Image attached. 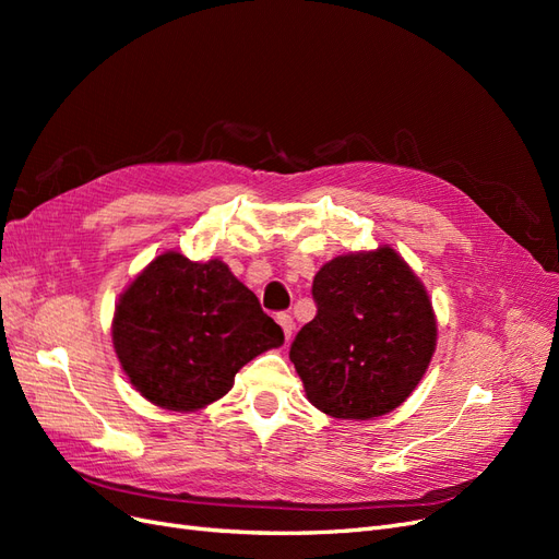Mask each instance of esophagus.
Instances as JSON below:
<instances>
[{
  "instance_id": "1",
  "label": "esophagus",
  "mask_w": 559,
  "mask_h": 559,
  "mask_svg": "<svg viewBox=\"0 0 559 559\" xmlns=\"http://www.w3.org/2000/svg\"><path fill=\"white\" fill-rule=\"evenodd\" d=\"M277 324L282 326L286 341H292V335H294V317H292V314H286V312H282V314H277Z\"/></svg>"
}]
</instances>
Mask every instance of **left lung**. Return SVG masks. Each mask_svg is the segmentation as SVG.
<instances>
[{"label":"left lung","mask_w":559,"mask_h":559,"mask_svg":"<svg viewBox=\"0 0 559 559\" xmlns=\"http://www.w3.org/2000/svg\"><path fill=\"white\" fill-rule=\"evenodd\" d=\"M317 317L289 357L317 411L337 419L392 413L425 378L438 341L431 298L389 245L319 267Z\"/></svg>","instance_id":"left-lung-1"}]
</instances>
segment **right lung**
<instances>
[{
	"label": "right lung",
	"instance_id": "1",
	"mask_svg": "<svg viewBox=\"0 0 559 559\" xmlns=\"http://www.w3.org/2000/svg\"><path fill=\"white\" fill-rule=\"evenodd\" d=\"M111 343L146 401L195 413L226 396L235 373L280 347L284 333L222 259L163 251L118 296Z\"/></svg>",
	"mask_w": 559,
	"mask_h": 559
}]
</instances>
